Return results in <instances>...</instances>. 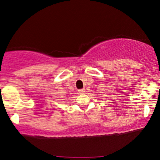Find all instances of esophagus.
I'll return each mask as SVG.
<instances>
[{"instance_id": "34e87169", "label": "esophagus", "mask_w": 160, "mask_h": 160, "mask_svg": "<svg viewBox=\"0 0 160 160\" xmlns=\"http://www.w3.org/2000/svg\"><path fill=\"white\" fill-rule=\"evenodd\" d=\"M78 91H79V93H84L85 91H86V90H85V88H82V89H80V90H79Z\"/></svg>"}]
</instances>
